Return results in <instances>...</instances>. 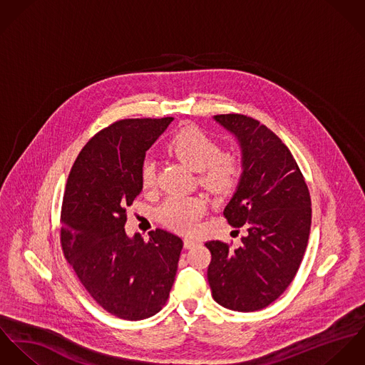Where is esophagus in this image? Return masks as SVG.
Here are the masks:
<instances>
[{"label": "esophagus", "mask_w": 365, "mask_h": 365, "mask_svg": "<svg viewBox=\"0 0 365 365\" xmlns=\"http://www.w3.org/2000/svg\"><path fill=\"white\" fill-rule=\"evenodd\" d=\"M183 243H185V247H186V249H192V247H195L199 242L195 241V240H190V238H185Z\"/></svg>", "instance_id": "obj_1"}]
</instances>
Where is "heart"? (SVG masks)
<instances>
[{
  "mask_svg": "<svg viewBox=\"0 0 365 365\" xmlns=\"http://www.w3.org/2000/svg\"><path fill=\"white\" fill-rule=\"evenodd\" d=\"M166 151L199 172L202 186L214 195H228L241 182L242 161L238 155L222 153L221 144L195 125H187L173 134L166 143ZM141 186L151 190L157 182V168L151 160L141 166ZM207 202L199 196H169L158 207V220L165 227L179 232H193L205 212Z\"/></svg>",
  "mask_w": 365,
  "mask_h": 365,
  "instance_id": "obj_1",
  "label": "heart"
}]
</instances>
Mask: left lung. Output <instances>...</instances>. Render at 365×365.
<instances>
[{
	"instance_id": "1",
	"label": "left lung",
	"mask_w": 365,
	"mask_h": 365,
	"mask_svg": "<svg viewBox=\"0 0 365 365\" xmlns=\"http://www.w3.org/2000/svg\"><path fill=\"white\" fill-rule=\"evenodd\" d=\"M214 119L238 138L243 173L224 210L235 228H246L241 245L211 241L207 279L222 307L253 312L274 302L294 280L311 231V197L288 147L259 120L240 115Z\"/></svg>"
}]
</instances>
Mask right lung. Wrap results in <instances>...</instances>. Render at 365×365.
Listing matches in <instances>:
<instances>
[{
  "label": "right lung",
  "mask_w": 365,
  "mask_h": 365,
  "mask_svg": "<svg viewBox=\"0 0 365 365\" xmlns=\"http://www.w3.org/2000/svg\"><path fill=\"white\" fill-rule=\"evenodd\" d=\"M172 120L123 119L96 133L73 165L63 196L64 257L96 304L125 321L163 309L183 247L160 228L148 240L124 231L125 208L143 190L145 151Z\"/></svg>",
  "instance_id": "right-lung-1"
}]
</instances>
